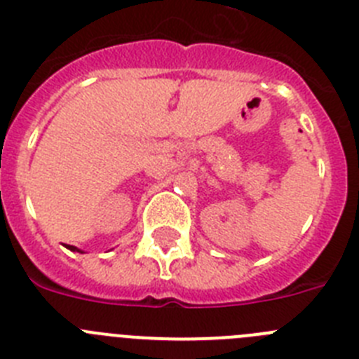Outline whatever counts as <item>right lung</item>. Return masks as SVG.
<instances>
[{
    "label": "right lung",
    "mask_w": 359,
    "mask_h": 359,
    "mask_svg": "<svg viewBox=\"0 0 359 359\" xmlns=\"http://www.w3.org/2000/svg\"><path fill=\"white\" fill-rule=\"evenodd\" d=\"M66 248H68V250H72V252H79V253H84V252H82V250H79V248H77V246H69V244H66Z\"/></svg>",
    "instance_id": "obj_1"
}]
</instances>
